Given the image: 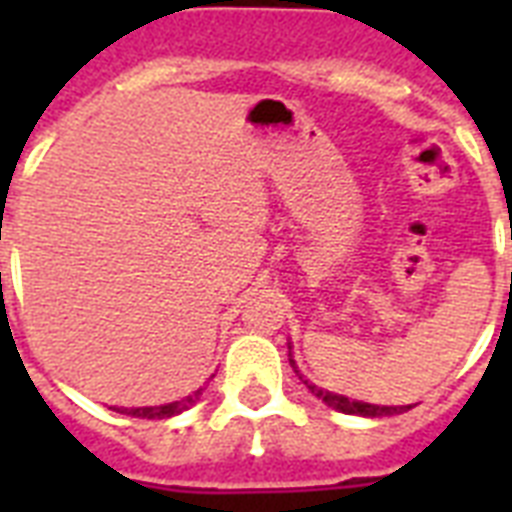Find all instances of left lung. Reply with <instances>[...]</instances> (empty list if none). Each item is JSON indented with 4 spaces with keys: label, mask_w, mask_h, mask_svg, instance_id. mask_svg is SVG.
Here are the masks:
<instances>
[{
    "label": "left lung",
    "mask_w": 512,
    "mask_h": 512,
    "mask_svg": "<svg viewBox=\"0 0 512 512\" xmlns=\"http://www.w3.org/2000/svg\"><path fill=\"white\" fill-rule=\"evenodd\" d=\"M289 364L295 366V361L289 358ZM295 372H297V366H295ZM300 380H303V377H300ZM303 382L308 385V388H311L313 396L321 398L324 404L332 406V409H337V412H342V414H358V417H390V414H401V412H406V409H412V406H377V404H364V401H350V398H345V396H337V393H329V390L316 388V385H311L308 380H303Z\"/></svg>",
    "instance_id": "1"
}]
</instances>
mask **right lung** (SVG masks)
Listing matches in <instances>:
<instances>
[{"label": "right lung", "mask_w": 512, "mask_h": 512, "mask_svg": "<svg viewBox=\"0 0 512 512\" xmlns=\"http://www.w3.org/2000/svg\"><path fill=\"white\" fill-rule=\"evenodd\" d=\"M201 396V388L193 393V396L183 398V401H172V404L164 406H140V409H122L124 414H132V417H140V420H164V417H175V414L185 412L188 406L196 404V398Z\"/></svg>", "instance_id": "obj_1"}]
</instances>
